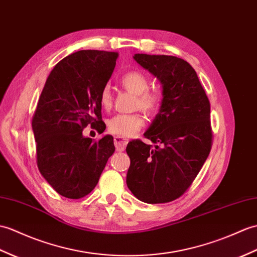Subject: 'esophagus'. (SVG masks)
I'll return each instance as SVG.
<instances>
[{
  "label": "esophagus",
  "mask_w": 257,
  "mask_h": 257,
  "mask_svg": "<svg viewBox=\"0 0 257 257\" xmlns=\"http://www.w3.org/2000/svg\"><path fill=\"white\" fill-rule=\"evenodd\" d=\"M114 143H115V147H116L117 151H123L124 149H126L128 140L121 138V137H115Z\"/></svg>",
  "instance_id": "34e87169"
}]
</instances>
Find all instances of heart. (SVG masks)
<instances>
[{
	"label": "heart",
	"instance_id": "obj_1",
	"mask_svg": "<svg viewBox=\"0 0 257 257\" xmlns=\"http://www.w3.org/2000/svg\"><path fill=\"white\" fill-rule=\"evenodd\" d=\"M120 84L127 91L136 95L135 108L141 109L145 114L154 117L162 106V94L157 89H150V80L140 71H130L123 74ZM99 104L103 109L108 110L112 106V96L108 86H105L99 94ZM146 120L140 112L134 114H118L107 121L110 134L121 138H129L145 126Z\"/></svg>",
	"mask_w": 257,
	"mask_h": 257
}]
</instances>
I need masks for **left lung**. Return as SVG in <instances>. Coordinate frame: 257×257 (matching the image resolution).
I'll list each match as a JSON object with an SVG mask.
<instances>
[{"mask_svg": "<svg viewBox=\"0 0 257 257\" xmlns=\"http://www.w3.org/2000/svg\"><path fill=\"white\" fill-rule=\"evenodd\" d=\"M142 68L163 86L159 114L143 135L156 143L130 141L127 186L139 200L163 204L189 188L212 147L210 103L196 71L173 56L136 53Z\"/></svg>", "mask_w": 257, "mask_h": 257, "instance_id": "8db88e82", "label": "left lung"}]
</instances>
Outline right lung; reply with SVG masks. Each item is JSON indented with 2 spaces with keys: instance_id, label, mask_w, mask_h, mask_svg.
I'll return each mask as SVG.
<instances>
[{
  "instance_id": "1",
  "label": "right lung",
  "mask_w": 257,
  "mask_h": 257,
  "mask_svg": "<svg viewBox=\"0 0 257 257\" xmlns=\"http://www.w3.org/2000/svg\"><path fill=\"white\" fill-rule=\"evenodd\" d=\"M117 58V52L109 51L74 52L56 64L41 92L32 121L37 165L65 198L79 199L91 193L115 152L111 136L94 140L82 133L87 124L104 133L99 94Z\"/></svg>"
}]
</instances>
